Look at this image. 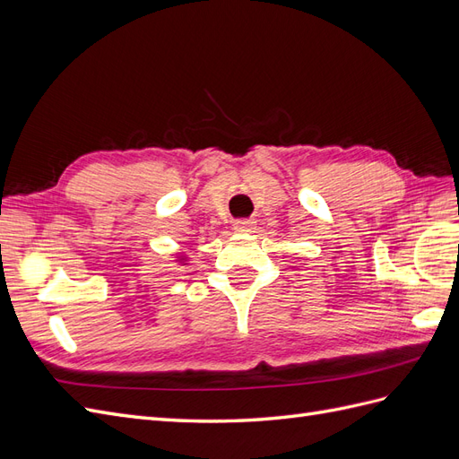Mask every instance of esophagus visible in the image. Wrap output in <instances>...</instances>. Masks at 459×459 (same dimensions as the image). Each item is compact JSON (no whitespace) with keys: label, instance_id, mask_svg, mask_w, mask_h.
Here are the masks:
<instances>
[{"label":"esophagus","instance_id":"obj_1","mask_svg":"<svg viewBox=\"0 0 459 459\" xmlns=\"http://www.w3.org/2000/svg\"><path fill=\"white\" fill-rule=\"evenodd\" d=\"M233 230L238 233H251L255 230V221L253 220H238L233 224Z\"/></svg>","mask_w":459,"mask_h":459}]
</instances>
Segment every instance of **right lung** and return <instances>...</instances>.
I'll return each mask as SVG.
<instances>
[{"label":"right lung","instance_id":"obj_1","mask_svg":"<svg viewBox=\"0 0 459 459\" xmlns=\"http://www.w3.org/2000/svg\"><path fill=\"white\" fill-rule=\"evenodd\" d=\"M176 262H179V264H187V258H186V256H184V255H179V256H178V260H176Z\"/></svg>","mask_w":459,"mask_h":459}]
</instances>
